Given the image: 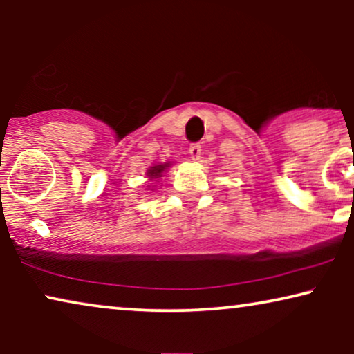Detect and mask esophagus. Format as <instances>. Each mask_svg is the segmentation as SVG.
<instances>
[{"label":"esophagus","mask_w":354,"mask_h":354,"mask_svg":"<svg viewBox=\"0 0 354 354\" xmlns=\"http://www.w3.org/2000/svg\"><path fill=\"white\" fill-rule=\"evenodd\" d=\"M188 153H190V158L192 161H198L201 156V145L200 143H193L190 149H188Z\"/></svg>","instance_id":"34e87169"}]
</instances>
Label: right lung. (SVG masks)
Returning <instances> with one entry per match:
<instances>
[{
    "label": "right lung",
    "instance_id": "right-lung-1",
    "mask_svg": "<svg viewBox=\"0 0 354 354\" xmlns=\"http://www.w3.org/2000/svg\"><path fill=\"white\" fill-rule=\"evenodd\" d=\"M169 167H171V161H169V162H158V164H153V166H149V169L147 171L148 180L151 183H156L159 178L162 177V174L167 172ZM149 187H151V185H148V188ZM154 187H156V185H154ZM148 188H147V190H148Z\"/></svg>",
    "mask_w": 354,
    "mask_h": 354
}]
</instances>
